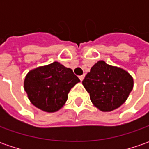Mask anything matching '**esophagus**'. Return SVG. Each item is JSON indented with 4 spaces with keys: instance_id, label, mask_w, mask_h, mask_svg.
Returning a JSON list of instances; mask_svg holds the SVG:
<instances>
[{
    "instance_id": "obj_1",
    "label": "esophagus",
    "mask_w": 149,
    "mask_h": 149,
    "mask_svg": "<svg viewBox=\"0 0 149 149\" xmlns=\"http://www.w3.org/2000/svg\"><path fill=\"white\" fill-rule=\"evenodd\" d=\"M84 76H85L84 74H82V75H80V76L79 77V79H80V81H82L84 79Z\"/></svg>"
}]
</instances>
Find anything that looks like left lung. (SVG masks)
Returning a JSON list of instances; mask_svg holds the SVG:
<instances>
[{
	"instance_id": "8db88e82",
	"label": "left lung",
	"mask_w": 149,
	"mask_h": 149,
	"mask_svg": "<svg viewBox=\"0 0 149 149\" xmlns=\"http://www.w3.org/2000/svg\"><path fill=\"white\" fill-rule=\"evenodd\" d=\"M92 104L102 112H111L123 104L134 88V79L118 66L99 60L82 81Z\"/></svg>"
}]
</instances>
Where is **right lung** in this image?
Here are the masks:
<instances>
[{
  "label": "right lung",
  "mask_w": 149,
  "mask_h": 149,
  "mask_svg": "<svg viewBox=\"0 0 149 149\" xmlns=\"http://www.w3.org/2000/svg\"><path fill=\"white\" fill-rule=\"evenodd\" d=\"M79 82L71 69L54 61L28 72L24 89L33 105L44 112L54 113L65 105L69 92Z\"/></svg>",
  "instance_id": "add662e5"
}]
</instances>
